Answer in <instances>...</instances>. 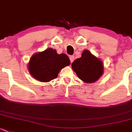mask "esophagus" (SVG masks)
<instances>
[{
	"instance_id": "1",
	"label": "esophagus",
	"mask_w": 132,
	"mask_h": 132,
	"mask_svg": "<svg viewBox=\"0 0 132 132\" xmlns=\"http://www.w3.org/2000/svg\"><path fill=\"white\" fill-rule=\"evenodd\" d=\"M70 62L72 63V62L74 61L75 57L73 56V55H70Z\"/></svg>"
}]
</instances>
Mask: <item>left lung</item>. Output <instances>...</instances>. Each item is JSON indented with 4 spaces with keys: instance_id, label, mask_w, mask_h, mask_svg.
I'll use <instances>...</instances> for the list:
<instances>
[{
    "instance_id": "obj_1",
    "label": "left lung",
    "mask_w": 132,
    "mask_h": 132,
    "mask_svg": "<svg viewBox=\"0 0 132 132\" xmlns=\"http://www.w3.org/2000/svg\"><path fill=\"white\" fill-rule=\"evenodd\" d=\"M72 69L80 80L85 83H94L99 79L104 71L102 61L85 50L81 57L75 59L71 64Z\"/></svg>"
}]
</instances>
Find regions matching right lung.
<instances>
[{
  "instance_id": "right-lung-1",
  "label": "right lung",
  "mask_w": 132,
  "mask_h": 132,
  "mask_svg": "<svg viewBox=\"0 0 132 132\" xmlns=\"http://www.w3.org/2000/svg\"><path fill=\"white\" fill-rule=\"evenodd\" d=\"M70 64L67 55L58 54L55 49L48 48L32 55L28 63V70L34 78L48 82L56 78L59 71Z\"/></svg>"
}]
</instances>
